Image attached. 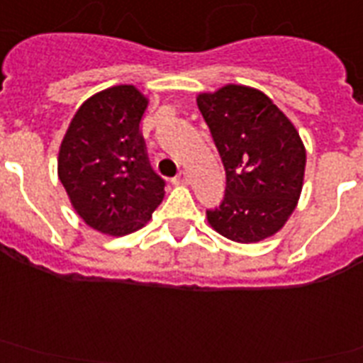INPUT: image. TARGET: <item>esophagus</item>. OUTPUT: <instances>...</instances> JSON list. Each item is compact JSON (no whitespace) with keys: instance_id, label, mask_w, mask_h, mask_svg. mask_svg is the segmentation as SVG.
<instances>
[{"instance_id":"1","label":"esophagus","mask_w":363,"mask_h":363,"mask_svg":"<svg viewBox=\"0 0 363 363\" xmlns=\"http://www.w3.org/2000/svg\"><path fill=\"white\" fill-rule=\"evenodd\" d=\"M174 184L176 185H187L189 184V174L185 170H179L178 176L174 178Z\"/></svg>"}]
</instances>
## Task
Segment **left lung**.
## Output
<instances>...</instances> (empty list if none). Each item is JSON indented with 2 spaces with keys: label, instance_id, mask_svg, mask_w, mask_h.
<instances>
[{
  "label": "left lung",
  "instance_id": "1",
  "mask_svg": "<svg viewBox=\"0 0 363 363\" xmlns=\"http://www.w3.org/2000/svg\"><path fill=\"white\" fill-rule=\"evenodd\" d=\"M226 170V193L209 209L211 228L235 242H257L282 230L304 182L306 148L269 96L224 85L196 98Z\"/></svg>",
  "mask_w": 363,
  "mask_h": 363
}]
</instances>
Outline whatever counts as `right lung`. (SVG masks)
Here are the masks:
<instances>
[{
  "mask_svg": "<svg viewBox=\"0 0 363 363\" xmlns=\"http://www.w3.org/2000/svg\"><path fill=\"white\" fill-rule=\"evenodd\" d=\"M146 107L133 85L98 92L77 109L59 148L57 172L77 215L115 238L143 228L164 196L140 133Z\"/></svg>",
  "mask_w": 363,
  "mask_h": 363,
  "instance_id": "add662e5",
  "label": "right lung"
}]
</instances>
